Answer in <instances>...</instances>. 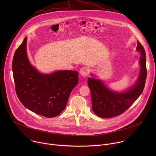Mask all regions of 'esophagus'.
I'll return each mask as SVG.
<instances>
[{
  "label": "esophagus",
  "mask_w": 156,
  "mask_h": 156,
  "mask_svg": "<svg viewBox=\"0 0 156 156\" xmlns=\"http://www.w3.org/2000/svg\"><path fill=\"white\" fill-rule=\"evenodd\" d=\"M80 73L83 76H86L89 73V70L86 67H83L80 69Z\"/></svg>",
  "instance_id": "obj_1"
}]
</instances>
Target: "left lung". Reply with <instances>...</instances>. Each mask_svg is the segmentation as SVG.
Here are the masks:
<instances>
[{"label": "left lung", "mask_w": 156, "mask_h": 156, "mask_svg": "<svg viewBox=\"0 0 156 156\" xmlns=\"http://www.w3.org/2000/svg\"><path fill=\"white\" fill-rule=\"evenodd\" d=\"M136 51L140 52V72L134 85L123 92L110 90L98 79L88 78L87 84L90 89L92 109L101 118H111L120 115L129 108L143 91L147 76L146 56L140 42L137 41Z\"/></svg>", "instance_id": "left-lung-1"}]
</instances>
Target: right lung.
<instances>
[{
    "label": "right lung",
    "instance_id": "obj_1",
    "mask_svg": "<svg viewBox=\"0 0 156 156\" xmlns=\"http://www.w3.org/2000/svg\"><path fill=\"white\" fill-rule=\"evenodd\" d=\"M26 37L16 50L12 71L16 95L21 104L36 114L52 118L66 107L78 83V72L58 70L43 74L32 66L27 52Z\"/></svg>",
    "mask_w": 156,
    "mask_h": 156
}]
</instances>
